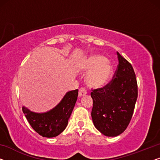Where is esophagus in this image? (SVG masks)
<instances>
[{
    "label": "esophagus",
    "mask_w": 160,
    "mask_h": 160,
    "mask_svg": "<svg viewBox=\"0 0 160 160\" xmlns=\"http://www.w3.org/2000/svg\"><path fill=\"white\" fill-rule=\"evenodd\" d=\"M86 94H87V92H86V90H85V88H80V89L79 90V92H78V95H79L80 98L85 96V95H86Z\"/></svg>",
    "instance_id": "34e87169"
}]
</instances>
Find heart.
Segmentation results:
<instances>
[{"mask_svg": "<svg viewBox=\"0 0 160 160\" xmlns=\"http://www.w3.org/2000/svg\"><path fill=\"white\" fill-rule=\"evenodd\" d=\"M80 72H88L85 80L90 87L101 88L111 80L113 67L106 57L101 54H90L78 64Z\"/></svg>", "mask_w": 160, "mask_h": 160, "instance_id": "heart-1", "label": "heart"}]
</instances>
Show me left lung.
Listing matches in <instances>:
<instances>
[{
    "label": "left lung",
    "mask_w": 160,
    "mask_h": 160,
    "mask_svg": "<svg viewBox=\"0 0 160 160\" xmlns=\"http://www.w3.org/2000/svg\"><path fill=\"white\" fill-rule=\"evenodd\" d=\"M118 65L113 80L91 92V116L95 127L106 137L122 133L132 119L138 96L137 82L131 64L117 52Z\"/></svg>",
    "instance_id": "1"
}]
</instances>
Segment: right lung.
<instances>
[{"label": "right lung", "instance_id": "add662e5", "mask_svg": "<svg viewBox=\"0 0 160 160\" xmlns=\"http://www.w3.org/2000/svg\"><path fill=\"white\" fill-rule=\"evenodd\" d=\"M78 96V89L66 92L55 107L44 113L32 111L24 106L22 107V111L35 132L43 137H55L68 126Z\"/></svg>", "mask_w": 160, "mask_h": 160}]
</instances>
